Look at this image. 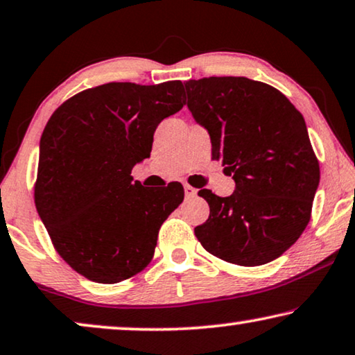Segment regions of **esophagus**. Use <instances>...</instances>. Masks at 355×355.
Here are the masks:
<instances>
[{
	"label": "esophagus",
	"instance_id": "34e87169",
	"mask_svg": "<svg viewBox=\"0 0 355 355\" xmlns=\"http://www.w3.org/2000/svg\"><path fill=\"white\" fill-rule=\"evenodd\" d=\"M184 193H186V197H195L197 195V189H193L192 186H189V184H184Z\"/></svg>",
	"mask_w": 355,
	"mask_h": 355
}]
</instances>
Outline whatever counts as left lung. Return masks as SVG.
I'll use <instances>...</instances> for the list:
<instances>
[{
  "mask_svg": "<svg viewBox=\"0 0 355 355\" xmlns=\"http://www.w3.org/2000/svg\"><path fill=\"white\" fill-rule=\"evenodd\" d=\"M184 86L190 114L211 139L213 158L235 182L229 197L200 190L209 218L195 235L227 263H270L304 232L320 182L304 118L279 89L245 76Z\"/></svg>",
  "mask_w": 355,
  "mask_h": 355,
  "instance_id": "left-lung-1",
  "label": "left lung"
}]
</instances>
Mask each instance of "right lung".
<instances>
[{
	"label": "right lung",
	"mask_w": 355,
	"mask_h": 355,
	"mask_svg": "<svg viewBox=\"0 0 355 355\" xmlns=\"http://www.w3.org/2000/svg\"><path fill=\"white\" fill-rule=\"evenodd\" d=\"M184 104L181 81L107 83L51 115L40 141L35 205L58 253L86 279L116 284L150 263L184 189L144 187L131 171L150 157L158 123Z\"/></svg>",
	"instance_id": "right-lung-1"
}]
</instances>
